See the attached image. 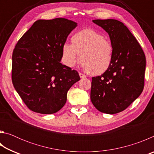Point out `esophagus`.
<instances>
[{
	"instance_id": "1",
	"label": "esophagus",
	"mask_w": 154,
	"mask_h": 154,
	"mask_svg": "<svg viewBox=\"0 0 154 154\" xmlns=\"http://www.w3.org/2000/svg\"><path fill=\"white\" fill-rule=\"evenodd\" d=\"M79 76H80V77H81V78H85V77H86V76H85V75L84 74L82 73V72H79Z\"/></svg>"
}]
</instances>
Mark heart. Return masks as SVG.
Returning <instances> with one entry per match:
<instances>
[{"mask_svg":"<svg viewBox=\"0 0 154 154\" xmlns=\"http://www.w3.org/2000/svg\"><path fill=\"white\" fill-rule=\"evenodd\" d=\"M71 44L62 47V60L66 66L73 67L79 60L83 69L92 75H100L113 63L114 48L111 41L102 33L91 28L75 32Z\"/></svg>","mask_w":154,"mask_h":154,"instance_id":"heart-1","label":"heart"}]
</instances>
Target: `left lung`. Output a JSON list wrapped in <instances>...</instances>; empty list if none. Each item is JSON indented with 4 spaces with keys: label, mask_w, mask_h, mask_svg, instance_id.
Segmentation results:
<instances>
[{
    "label": "left lung",
    "mask_w": 154,
    "mask_h": 154,
    "mask_svg": "<svg viewBox=\"0 0 154 154\" xmlns=\"http://www.w3.org/2000/svg\"><path fill=\"white\" fill-rule=\"evenodd\" d=\"M93 22L108 32L114 57L107 71L92 78L91 101L102 113H118L143 92L145 56L136 38L122 22L113 19L94 20Z\"/></svg>",
    "instance_id": "left-lung-1"
}]
</instances>
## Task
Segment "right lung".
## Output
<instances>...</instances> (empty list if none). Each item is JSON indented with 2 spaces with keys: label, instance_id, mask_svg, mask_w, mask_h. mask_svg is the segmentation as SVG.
Returning a JSON list of instances; mask_svg holds the SVG:
<instances>
[{
  "label": "right lung",
  "instance_id": "right-lung-1",
  "mask_svg": "<svg viewBox=\"0 0 154 154\" xmlns=\"http://www.w3.org/2000/svg\"><path fill=\"white\" fill-rule=\"evenodd\" d=\"M76 26L65 18L37 20L15 45L12 83L31 111L52 114L60 110L70 88L80 79L77 71L60 63L62 47Z\"/></svg>",
  "mask_w": 154,
  "mask_h": 154
}]
</instances>
